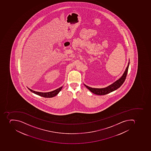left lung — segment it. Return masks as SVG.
<instances>
[{"label":"left lung","instance_id":"left-lung-1","mask_svg":"<svg viewBox=\"0 0 151 151\" xmlns=\"http://www.w3.org/2000/svg\"><path fill=\"white\" fill-rule=\"evenodd\" d=\"M129 65V60L128 65H127V67L126 68L125 72H124L122 76H121L120 78L117 80L116 81L114 82L113 83H112L111 85L109 86H108L103 88H94L88 86H86L85 84H84V86L89 90L90 91L91 93L95 94L96 95H105V94L109 93L112 92V91H114L116 90V89L119 88L122 85L124 82H125L126 77H127V76Z\"/></svg>","mask_w":151,"mask_h":151}]
</instances>
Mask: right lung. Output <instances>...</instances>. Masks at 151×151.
<instances>
[{
    "label": "right lung",
    "instance_id": "right-lung-1",
    "mask_svg": "<svg viewBox=\"0 0 151 151\" xmlns=\"http://www.w3.org/2000/svg\"><path fill=\"white\" fill-rule=\"evenodd\" d=\"M63 86L60 87L58 89H56L55 90L53 91H50V92H47V93H42V92H39V91H33L32 89L28 88L29 90L30 91H32V93L37 94V95H39V96H42L43 97L45 98H52L54 96L57 95L58 93H60V91L61 90Z\"/></svg>",
    "mask_w": 151,
    "mask_h": 151
}]
</instances>
